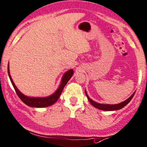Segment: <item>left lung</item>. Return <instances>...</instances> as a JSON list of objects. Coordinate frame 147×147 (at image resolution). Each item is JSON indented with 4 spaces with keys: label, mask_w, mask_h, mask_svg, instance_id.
Instances as JSON below:
<instances>
[{
    "label": "left lung",
    "mask_w": 147,
    "mask_h": 147,
    "mask_svg": "<svg viewBox=\"0 0 147 147\" xmlns=\"http://www.w3.org/2000/svg\"><path fill=\"white\" fill-rule=\"evenodd\" d=\"M85 92H86V96H87L88 99L89 100V101L90 103L94 107H96V108L98 109H101V110H104V111H114V110H118V109H122L123 107H124L125 106H126L129 102H130V100L132 99L134 94H135V92H134L133 94L129 98H127L126 100L125 101L121 102V103L118 104H115V105H109V104H100V103H98V102L94 101L88 96L87 92H86V90H85Z\"/></svg>",
    "instance_id": "8db88e82"
}]
</instances>
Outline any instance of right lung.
Returning <instances> with one entry per match:
<instances>
[{"mask_svg":"<svg viewBox=\"0 0 147 147\" xmlns=\"http://www.w3.org/2000/svg\"><path fill=\"white\" fill-rule=\"evenodd\" d=\"M7 71H8V75L9 77L10 81H11L12 86H13V88L15 89V91L18 96H19V98L22 100V101L25 103L26 105L30 106V107H49V106L52 105L53 104H54L57 100H58V98H59L60 95H61V92H62L63 88L66 86L68 81L70 80V79L71 78L72 75H73V70L70 69L68 71H67L66 73L64 74L61 79V84H60L59 88L57 90L56 92L55 93L53 94L51 96H47V97H29L26 96L25 95L23 94L22 93H21L20 91L18 90V89L16 88V86L14 84L13 80H12L11 75L9 73V67L8 64V68H7Z\"/></svg>","mask_w":147,"mask_h":147,"instance_id":"1","label":"right lung"}]
</instances>
